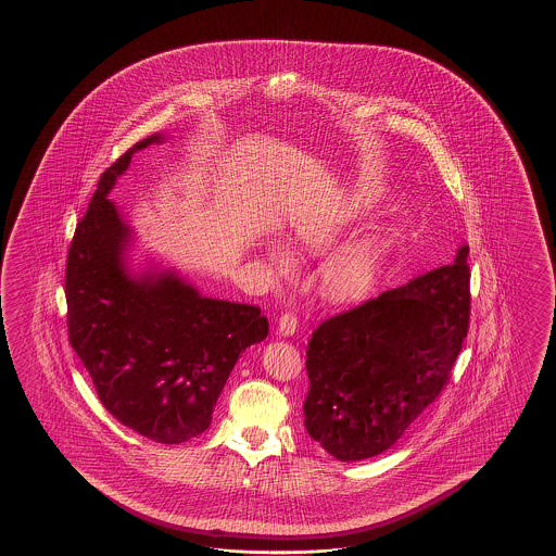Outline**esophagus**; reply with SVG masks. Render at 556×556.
Segmentation results:
<instances>
[{
  "label": "esophagus",
  "mask_w": 556,
  "mask_h": 556,
  "mask_svg": "<svg viewBox=\"0 0 556 556\" xmlns=\"http://www.w3.org/2000/svg\"><path fill=\"white\" fill-rule=\"evenodd\" d=\"M298 330V319L292 312L282 314V318L278 319V333L283 338H292Z\"/></svg>",
  "instance_id": "obj_1"
}]
</instances>
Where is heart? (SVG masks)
I'll use <instances>...</instances> for the list:
<instances>
[{
	"instance_id": "b5f03b06",
	"label": "heart",
	"mask_w": 556,
	"mask_h": 556,
	"mask_svg": "<svg viewBox=\"0 0 556 556\" xmlns=\"http://www.w3.org/2000/svg\"><path fill=\"white\" fill-rule=\"evenodd\" d=\"M381 192L367 180H354L330 204L300 214L290 235L295 247L309 254L330 250L340 238L376 208ZM388 240L378 232L345 242L328 254L318 274L319 294L330 302H350L371 290L386 261ZM266 256L283 273L290 256L280 244H268Z\"/></svg>"
}]
</instances>
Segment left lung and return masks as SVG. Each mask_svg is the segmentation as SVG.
Masks as SVG:
<instances>
[{
	"label": "left lung",
	"instance_id": "obj_1",
	"mask_svg": "<svg viewBox=\"0 0 556 556\" xmlns=\"http://www.w3.org/2000/svg\"><path fill=\"white\" fill-rule=\"evenodd\" d=\"M469 247L362 306L307 343L306 431L338 462L393 447L438 397L469 328Z\"/></svg>",
	"mask_w": 556,
	"mask_h": 556
}]
</instances>
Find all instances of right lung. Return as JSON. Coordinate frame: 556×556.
<instances>
[{"label": "right lung", "mask_w": 556, "mask_h": 556, "mask_svg": "<svg viewBox=\"0 0 556 556\" xmlns=\"http://www.w3.org/2000/svg\"><path fill=\"white\" fill-rule=\"evenodd\" d=\"M154 132L99 178L65 270L67 328L106 412L156 443L202 433L240 354L268 336L261 309L202 295L159 262L135 268V230L109 199L132 154L165 142Z\"/></svg>", "instance_id": "add662e5"}]
</instances>
